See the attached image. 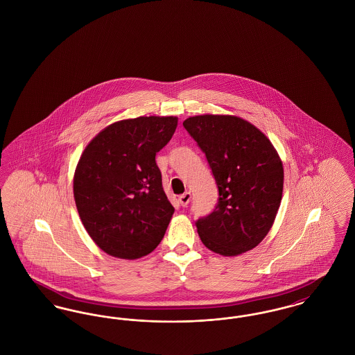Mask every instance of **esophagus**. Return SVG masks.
I'll return each instance as SVG.
<instances>
[{
  "instance_id": "obj_1",
  "label": "esophagus",
  "mask_w": 355,
  "mask_h": 355,
  "mask_svg": "<svg viewBox=\"0 0 355 355\" xmlns=\"http://www.w3.org/2000/svg\"><path fill=\"white\" fill-rule=\"evenodd\" d=\"M189 200H191V192H184L183 195L179 196V203L183 207H186L189 203Z\"/></svg>"
}]
</instances>
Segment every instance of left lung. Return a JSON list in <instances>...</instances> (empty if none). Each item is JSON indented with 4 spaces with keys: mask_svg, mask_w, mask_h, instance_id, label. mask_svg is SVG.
I'll list each match as a JSON object with an SVG mask.
<instances>
[{
    "mask_svg": "<svg viewBox=\"0 0 355 355\" xmlns=\"http://www.w3.org/2000/svg\"><path fill=\"white\" fill-rule=\"evenodd\" d=\"M205 153L219 200L196 222L205 247L222 257L255 248L271 230L283 192V164L272 143L232 114H199L183 121Z\"/></svg>",
    "mask_w": 355,
    "mask_h": 355,
    "instance_id": "8db88e82",
    "label": "left lung"
}]
</instances>
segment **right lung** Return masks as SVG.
I'll return each instance as SVG.
<instances>
[{"mask_svg":"<svg viewBox=\"0 0 355 355\" xmlns=\"http://www.w3.org/2000/svg\"><path fill=\"white\" fill-rule=\"evenodd\" d=\"M175 116H140L98 132L73 176L80 219L104 252L139 259L162 242L175 208L155 156L175 133Z\"/></svg>","mask_w":355,"mask_h":355,"instance_id":"right-lung-1","label":"right lung"}]
</instances>
